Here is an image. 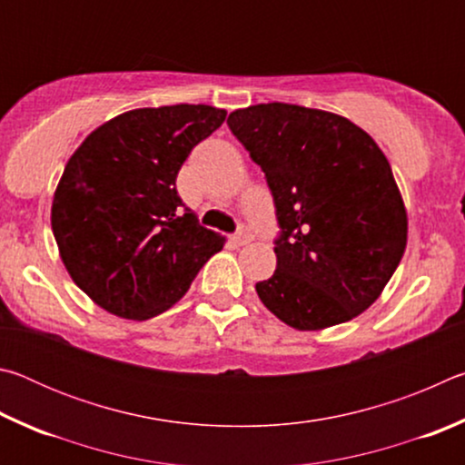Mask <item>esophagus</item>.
Returning a JSON list of instances; mask_svg holds the SVG:
<instances>
[{"mask_svg":"<svg viewBox=\"0 0 465 465\" xmlns=\"http://www.w3.org/2000/svg\"><path fill=\"white\" fill-rule=\"evenodd\" d=\"M232 242L235 243V246H246V243L252 242V233L246 230V227H242V230L233 235Z\"/></svg>","mask_w":465,"mask_h":465,"instance_id":"obj_1","label":"esophagus"}]
</instances>
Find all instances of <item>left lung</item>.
<instances>
[{
    "label": "left lung",
    "instance_id": "left-lung-1",
    "mask_svg": "<svg viewBox=\"0 0 465 465\" xmlns=\"http://www.w3.org/2000/svg\"><path fill=\"white\" fill-rule=\"evenodd\" d=\"M227 124L262 168L281 227L261 302L303 332L357 318L406 250L388 157L355 123L318 108L269 102L233 110Z\"/></svg>",
    "mask_w": 465,
    "mask_h": 465
}]
</instances>
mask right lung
Listing matches in <instances>:
<instances>
[{
    "label": "right lung",
    "instance_id": "1",
    "mask_svg": "<svg viewBox=\"0 0 465 465\" xmlns=\"http://www.w3.org/2000/svg\"><path fill=\"white\" fill-rule=\"evenodd\" d=\"M225 110L174 104L123 113L69 157L53 196L61 261L102 310L149 320L170 310L223 248L176 193V176Z\"/></svg>",
    "mask_w": 465,
    "mask_h": 465
}]
</instances>
